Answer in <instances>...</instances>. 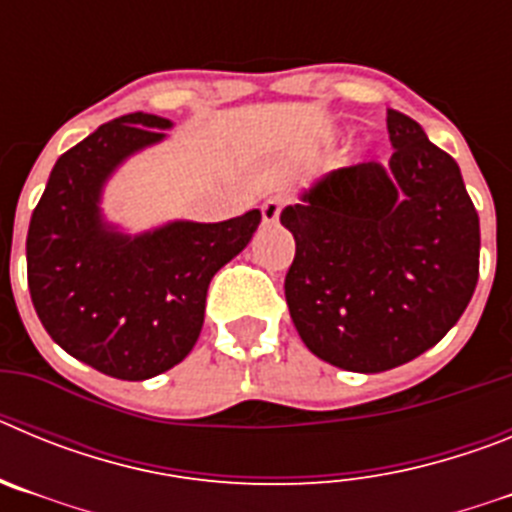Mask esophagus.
Segmentation results:
<instances>
[{"instance_id":"34e87169","label":"esophagus","mask_w":512,"mask_h":512,"mask_svg":"<svg viewBox=\"0 0 512 512\" xmlns=\"http://www.w3.org/2000/svg\"><path fill=\"white\" fill-rule=\"evenodd\" d=\"M282 207H284V197H269V200L261 205V217H264L266 225H274L282 215Z\"/></svg>"}]
</instances>
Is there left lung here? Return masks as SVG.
I'll return each instance as SVG.
<instances>
[{"label":"left lung","mask_w":512,"mask_h":512,"mask_svg":"<svg viewBox=\"0 0 512 512\" xmlns=\"http://www.w3.org/2000/svg\"><path fill=\"white\" fill-rule=\"evenodd\" d=\"M390 164L330 171L282 210L289 315L318 359L377 374L436 346L479 279V215L459 164L387 110Z\"/></svg>","instance_id":"8db88e82"}]
</instances>
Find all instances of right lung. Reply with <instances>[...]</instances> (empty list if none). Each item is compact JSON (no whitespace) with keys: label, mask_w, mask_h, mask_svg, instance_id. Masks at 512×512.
<instances>
[{"label":"right lung","mask_w":512,"mask_h":512,"mask_svg":"<svg viewBox=\"0 0 512 512\" xmlns=\"http://www.w3.org/2000/svg\"><path fill=\"white\" fill-rule=\"evenodd\" d=\"M166 128V117L146 112L99 125L58 158L27 230V287L48 336L128 382L156 377L192 351L212 277L261 223L259 210L140 235L104 223V182L125 158L164 140Z\"/></svg>","instance_id":"add662e5"}]
</instances>
